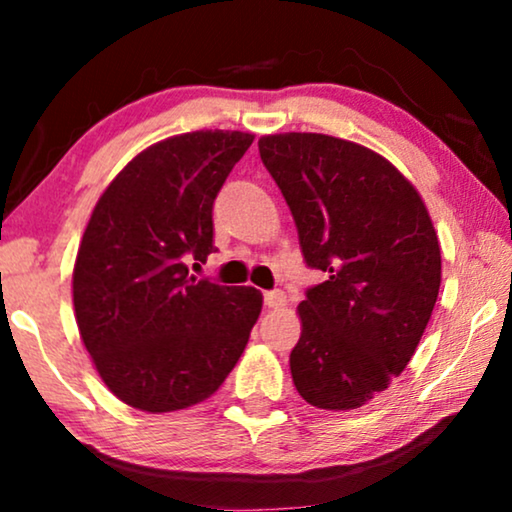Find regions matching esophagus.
Here are the masks:
<instances>
[{
	"mask_svg": "<svg viewBox=\"0 0 512 512\" xmlns=\"http://www.w3.org/2000/svg\"><path fill=\"white\" fill-rule=\"evenodd\" d=\"M263 300H265V305L270 307V310H279V307L286 305L284 291H265Z\"/></svg>",
	"mask_w": 512,
	"mask_h": 512,
	"instance_id": "34e87169",
	"label": "esophagus"
}]
</instances>
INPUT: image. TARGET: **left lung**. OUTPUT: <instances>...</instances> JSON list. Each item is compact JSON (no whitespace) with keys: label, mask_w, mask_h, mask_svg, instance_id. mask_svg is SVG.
I'll return each mask as SVG.
<instances>
[{"label":"left lung","mask_w":512,"mask_h":512,"mask_svg":"<svg viewBox=\"0 0 512 512\" xmlns=\"http://www.w3.org/2000/svg\"><path fill=\"white\" fill-rule=\"evenodd\" d=\"M326 282L298 305L291 377L321 410H356L403 373L440 289V244L417 188L380 153L317 132L258 139Z\"/></svg>","instance_id":"8db88e82"}]
</instances>
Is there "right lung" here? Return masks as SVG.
I'll return each instance as SVG.
<instances>
[{
  "mask_svg": "<svg viewBox=\"0 0 512 512\" xmlns=\"http://www.w3.org/2000/svg\"><path fill=\"white\" fill-rule=\"evenodd\" d=\"M254 142L198 130L137 153L100 195L72 291L83 345L111 394L144 412L205 401L240 361L263 307L254 286L188 275L214 251L216 193Z\"/></svg>",
  "mask_w": 512,
  "mask_h": 512,
  "instance_id": "add662e5",
  "label": "right lung"
}]
</instances>
